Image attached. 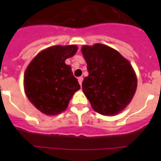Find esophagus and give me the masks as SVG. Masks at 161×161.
Returning <instances> with one entry per match:
<instances>
[{"label":"esophagus","instance_id":"obj_1","mask_svg":"<svg viewBox=\"0 0 161 161\" xmlns=\"http://www.w3.org/2000/svg\"><path fill=\"white\" fill-rule=\"evenodd\" d=\"M78 82H79V84L80 85V86H81L82 82H83V77H82V76H80V77H78Z\"/></svg>","mask_w":161,"mask_h":161}]
</instances>
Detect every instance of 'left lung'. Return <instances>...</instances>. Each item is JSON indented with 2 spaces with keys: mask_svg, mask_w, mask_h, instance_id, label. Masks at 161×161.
<instances>
[{
  "mask_svg": "<svg viewBox=\"0 0 161 161\" xmlns=\"http://www.w3.org/2000/svg\"><path fill=\"white\" fill-rule=\"evenodd\" d=\"M89 76L82 89L95 111L114 115L131 101L137 78L130 62L113 48L97 43L81 48Z\"/></svg>",
  "mask_w": 161,
  "mask_h": 161,
  "instance_id": "8db88e82",
  "label": "left lung"
}]
</instances>
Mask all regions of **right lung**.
<instances>
[{
	"label": "right lung",
	"instance_id": "right-lung-1",
	"mask_svg": "<svg viewBox=\"0 0 161 161\" xmlns=\"http://www.w3.org/2000/svg\"><path fill=\"white\" fill-rule=\"evenodd\" d=\"M77 52L75 45L54 46L35 57L24 74V88L30 102L39 111L55 115L67 109L80 85L65 59Z\"/></svg>",
	"mask_w": 161,
	"mask_h": 161
}]
</instances>
